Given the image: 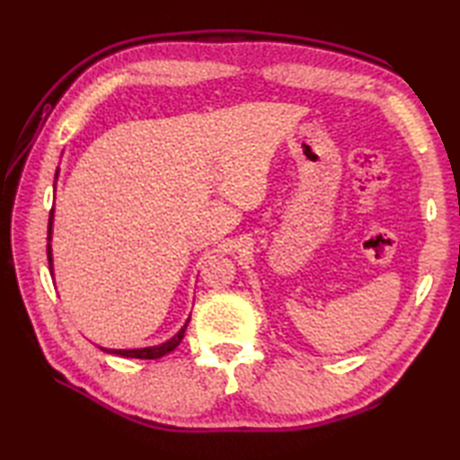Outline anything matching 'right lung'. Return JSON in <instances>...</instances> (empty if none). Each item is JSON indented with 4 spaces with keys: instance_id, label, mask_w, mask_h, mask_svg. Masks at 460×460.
Segmentation results:
<instances>
[{
    "instance_id": "right-lung-1",
    "label": "right lung",
    "mask_w": 460,
    "mask_h": 460,
    "mask_svg": "<svg viewBox=\"0 0 460 460\" xmlns=\"http://www.w3.org/2000/svg\"><path fill=\"white\" fill-rule=\"evenodd\" d=\"M58 178V168H57V173H55V180ZM53 219H55V208H51V213H49V231H47V259H49V270H51L53 275V251H51V235H53ZM188 322L190 318L185 320V324L180 328L178 334H175L173 338L165 340L164 344H158V346H148V348H134V349H112V348H101L102 351H106V354H116V356H122V358H136V359H158L165 354H170V351H173L175 348L180 346V341L183 340V334H185V328H188Z\"/></svg>"
}]
</instances>
